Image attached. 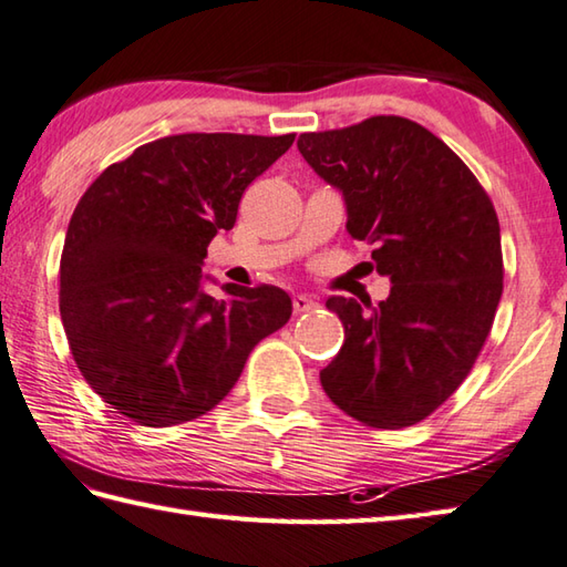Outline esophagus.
<instances>
[{"label":"esophagus","instance_id":"1","mask_svg":"<svg viewBox=\"0 0 567 567\" xmlns=\"http://www.w3.org/2000/svg\"><path fill=\"white\" fill-rule=\"evenodd\" d=\"M317 299H312L309 295H295L292 297V307H295V312L297 315H302V312H312V309H317Z\"/></svg>","mask_w":567,"mask_h":567}]
</instances>
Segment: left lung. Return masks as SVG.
<instances>
[{"mask_svg":"<svg viewBox=\"0 0 567 567\" xmlns=\"http://www.w3.org/2000/svg\"><path fill=\"white\" fill-rule=\"evenodd\" d=\"M297 150L339 188L349 236L371 243L393 285L369 309L327 299L343 347L321 388L363 425H415L457 391L489 337L504 290L496 210L467 164L413 120L305 132Z\"/></svg>","mask_w":567,"mask_h":567,"instance_id":"obj_1","label":"left lung"}]
</instances>
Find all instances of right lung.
<instances>
[{
    "label": "right lung",
    "instance_id": "add662e5",
    "mask_svg": "<svg viewBox=\"0 0 567 567\" xmlns=\"http://www.w3.org/2000/svg\"><path fill=\"white\" fill-rule=\"evenodd\" d=\"M295 135L188 132L142 144L87 186L61 255V319L93 391L147 427L208 413L260 339L282 329L280 287L204 290L208 243Z\"/></svg>",
    "mask_w": 567,
    "mask_h": 567
}]
</instances>
